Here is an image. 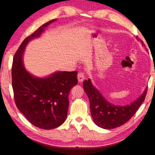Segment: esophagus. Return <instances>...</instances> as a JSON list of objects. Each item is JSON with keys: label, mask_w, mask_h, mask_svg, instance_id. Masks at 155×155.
Segmentation results:
<instances>
[{"label": "esophagus", "mask_w": 155, "mask_h": 155, "mask_svg": "<svg viewBox=\"0 0 155 155\" xmlns=\"http://www.w3.org/2000/svg\"><path fill=\"white\" fill-rule=\"evenodd\" d=\"M77 78H78V82H79V83L83 82L85 78V76H84V72H78V75H77Z\"/></svg>", "instance_id": "1"}]
</instances>
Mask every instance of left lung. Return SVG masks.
<instances>
[{"label": "left lung", "instance_id": "1", "mask_svg": "<svg viewBox=\"0 0 155 155\" xmlns=\"http://www.w3.org/2000/svg\"><path fill=\"white\" fill-rule=\"evenodd\" d=\"M142 45L144 46L142 41ZM83 88L90 101V109L93 119L98 127L112 129L126 123L142 104L147 93V87L140 96L130 104L117 106L110 103L92 84L91 79L85 80Z\"/></svg>", "mask_w": 155, "mask_h": 155}]
</instances>
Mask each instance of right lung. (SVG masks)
I'll use <instances>...</instances> for the list:
<instances>
[{"label": "right lung", "mask_w": 155, "mask_h": 155, "mask_svg": "<svg viewBox=\"0 0 155 155\" xmlns=\"http://www.w3.org/2000/svg\"><path fill=\"white\" fill-rule=\"evenodd\" d=\"M56 21L46 22L20 45L13 58L12 84L16 107L35 127L52 129L67 117L68 94L78 83L77 71H57L47 77H35L26 70L22 61L29 41L39 37L46 27Z\"/></svg>", "instance_id": "right-lung-1"}]
</instances>
